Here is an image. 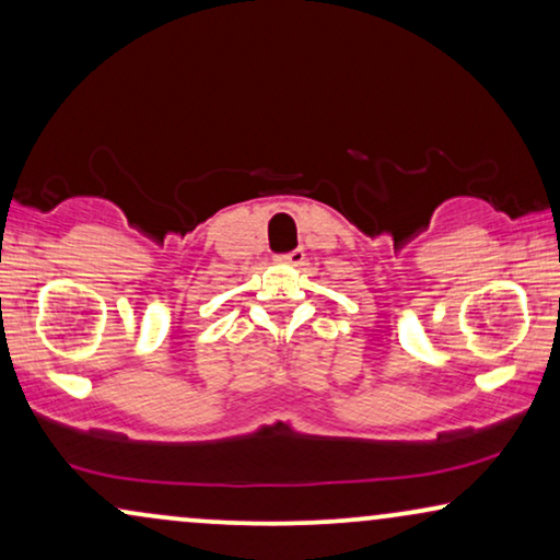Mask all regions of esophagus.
Returning a JSON list of instances; mask_svg holds the SVG:
<instances>
[{
  "label": "esophagus",
  "instance_id": "obj_1",
  "mask_svg": "<svg viewBox=\"0 0 560 560\" xmlns=\"http://www.w3.org/2000/svg\"><path fill=\"white\" fill-rule=\"evenodd\" d=\"M276 260H279V264H287V266H300L304 260V250H302V247H294V250L276 256Z\"/></svg>",
  "mask_w": 560,
  "mask_h": 560
}]
</instances>
